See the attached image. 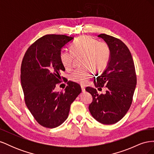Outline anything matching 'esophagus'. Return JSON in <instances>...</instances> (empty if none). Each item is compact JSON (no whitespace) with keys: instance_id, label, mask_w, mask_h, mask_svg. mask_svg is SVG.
<instances>
[{"instance_id":"1","label":"esophagus","mask_w":154,"mask_h":154,"mask_svg":"<svg viewBox=\"0 0 154 154\" xmlns=\"http://www.w3.org/2000/svg\"><path fill=\"white\" fill-rule=\"evenodd\" d=\"M81 88H82V91L83 92L85 91V86L82 85V86H81Z\"/></svg>"}]
</instances>
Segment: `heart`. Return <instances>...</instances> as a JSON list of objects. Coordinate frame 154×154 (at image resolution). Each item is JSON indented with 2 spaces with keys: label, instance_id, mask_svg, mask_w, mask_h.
Here are the masks:
<instances>
[{
  "label": "heart",
  "instance_id": "1",
  "mask_svg": "<svg viewBox=\"0 0 154 154\" xmlns=\"http://www.w3.org/2000/svg\"><path fill=\"white\" fill-rule=\"evenodd\" d=\"M71 51H62L60 59L64 68L72 67L74 57H80L83 67L76 69L70 75L71 80L84 85L92 76V71L100 72L104 70L109 61L110 49L104 42H97L88 36L79 37L71 45Z\"/></svg>",
  "mask_w": 154,
  "mask_h": 154
}]
</instances>
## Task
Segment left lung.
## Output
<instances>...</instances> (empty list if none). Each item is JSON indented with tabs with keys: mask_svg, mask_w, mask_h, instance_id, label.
Segmentation results:
<instances>
[{
	"mask_svg": "<svg viewBox=\"0 0 154 154\" xmlns=\"http://www.w3.org/2000/svg\"><path fill=\"white\" fill-rule=\"evenodd\" d=\"M108 44L110 56L105 69L95 79L96 87L108 88L99 95L96 88H86L92 102L88 106L92 117L104 125L118 122L127 114L132 104L137 79L134 60L127 46L114 37L101 34L97 36Z\"/></svg>",
	"mask_w": 154,
	"mask_h": 154,
	"instance_id": "left-lung-1",
	"label": "left lung"
}]
</instances>
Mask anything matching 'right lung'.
I'll return each instance as SVG.
<instances>
[{
	"instance_id": "add662e5",
	"label": "right lung",
	"mask_w": 154,
	"mask_h": 154,
	"mask_svg": "<svg viewBox=\"0 0 154 154\" xmlns=\"http://www.w3.org/2000/svg\"><path fill=\"white\" fill-rule=\"evenodd\" d=\"M63 35H47L27 50L21 66V85L26 104L40 125L53 128L67 119L70 107L82 88L68 82L64 92H56L65 68L60 59L62 49L73 40Z\"/></svg>"
}]
</instances>
